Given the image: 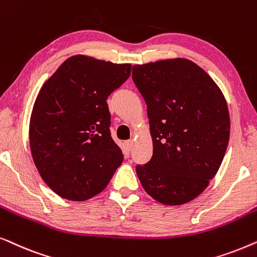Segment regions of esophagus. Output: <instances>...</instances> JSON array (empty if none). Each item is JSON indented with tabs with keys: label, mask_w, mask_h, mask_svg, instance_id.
Segmentation results:
<instances>
[{
	"label": "esophagus",
	"mask_w": 257,
	"mask_h": 257,
	"mask_svg": "<svg viewBox=\"0 0 257 257\" xmlns=\"http://www.w3.org/2000/svg\"><path fill=\"white\" fill-rule=\"evenodd\" d=\"M125 144H126V147H127V150L130 151L132 149V146H133V140H127V142H125Z\"/></svg>",
	"instance_id": "1"
}]
</instances>
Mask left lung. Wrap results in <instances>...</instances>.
<instances>
[{
    "label": "left lung",
    "instance_id": "1",
    "mask_svg": "<svg viewBox=\"0 0 257 257\" xmlns=\"http://www.w3.org/2000/svg\"><path fill=\"white\" fill-rule=\"evenodd\" d=\"M132 79L146 101L153 139V156L137 165V175L164 205L191 201L215 177L226 153V99L208 73L185 58L135 65Z\"/></svg>",
    "mask_w": 257,
    "mask_h": 257
}]
</instances>
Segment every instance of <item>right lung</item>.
<instances>
[{
	"mask_svg": "<svg viewBox=\"0 0 257 257\" xmlns=\"http://www.w3.org/2000/svg\"><path fill=\"white\" fill-rule=\"evenodd\" d=\"M131 68L77 55L42 86L30 118V149L42 179L62 198H93L121 165L106 99Z\"/></svg>",
	"mask_w": 257,
	"mask_h": 257,
	"instance_id": "1",
	"label": "right lung"
}]
</instances>
